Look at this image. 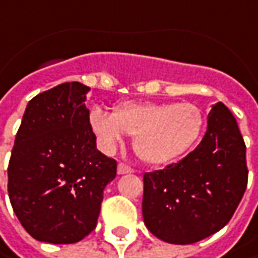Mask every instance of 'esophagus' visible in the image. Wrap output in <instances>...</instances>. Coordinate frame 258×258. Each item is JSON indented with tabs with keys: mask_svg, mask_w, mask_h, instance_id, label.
<instances>
[{
	"mask_svg": "<svg viewBox=\"0 0 258 258\" xmlns=\"http://www.w3.org/2000/svg\"><path fill=\"white\" fill-rule=\"evenodd\" d=\"M134 170L130 167V166H127V164H124V163H119L117 166V173L118 174H127V173H133Z\"/></svg>",
	"mask_w": 258,
	"mask_h": 258,
	"instance_id": "esophagus-1",
	"label": "esophagus"
}]
</instances>
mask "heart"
Here are the masks:
<instances>
[{"label":"heart","instance_id":"1","mask_svg":"<svg viewBox=\"0 0 258 258\" xmlns=\"http://www.w3.org/2000/svg\"><path fill=\"white\" fill-rule=\"evenodd\" d=\"M204 114L192 102H122L109 114L89 112L91 128L105 149H114L133 136L134 151L149 164H167L195 146L204 130Z\"/></svg>","mask_w":258,"mask_h":258}]
</instances>
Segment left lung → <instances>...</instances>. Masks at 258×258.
I'll return each mask as SVG.
<instances>
[{
    "label": "left lung",
    "instance_id": "1",
    "mask_svg": "<svg viewBox=\"0 0 258 258\" xmlns=\"http://www.w3.org/2000/svg\"><path fill=\"white\" fill-rule=\"evenodd\" d=\"M245 144L231 111L212 105L195 150L163 170L146 173L143 218L153 235L192 244L228 224L247 187Z\"/></svg>",
    "mask_w": 258,
    "mask_h": 258
}]
</instances>
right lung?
I'll return each instance as SVG.
<instances>
[{
	"instance_id": "add662e5",
	"label": "right lung",
	"mask_w": 258,
	"mask_h": 258,
	"mask_svg": "<svg viewBox=\"0 0 258 258\" xmlns=\"http://www.w3.org/2000/svg\"><path fill=\"white\" fill-rule=\"evenodd\" d=\"M89 86L66 82L27 104L8 164L18 221L41 242L72 244L96 227L117 162L96 150L85 107Z\"/></svg>"
}]
</instances>
